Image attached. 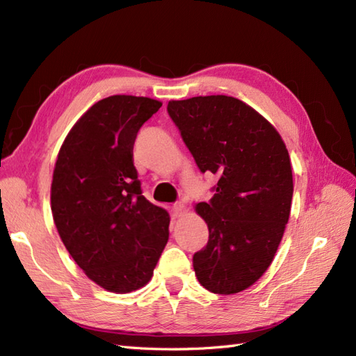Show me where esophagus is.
<instances>
[{"mask_svg":"<svg viewBox=\"0 0 356 356\" xmlns=\"http://www.w3.org/2000/svg\"><path fill=\"white\" fill-rule=\"evenodd\" d=\"M184 209H185L184 203H180V202L174 203V205H172V214H174V216H180V214L184 213Z\"/></svg>","mask_w":356,"mask_h":356,"instance_id":"esophagus-1","label":"esophagus"}]
</instances>
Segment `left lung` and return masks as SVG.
<instances>
[{
	"label": "left lung",
	"mask_w": 356,
	"mask_h": 356,
	"mask_svg": "<svg viewBox=\"0 0 356 356\" xmlns=\"http://www.w3.org/2000/svg\"><path fill=\"white\" fill-rule=\"evenodd\" d=\"M166 110L199 170L218 176L214 197L195 207L209 229L193 257L195 275L214 293L245 291L274 260L289 220V153L275 128L232 96L170 101Z\"/></svg>",
	"instance_id": "left-lung-1"
}]
</instances>
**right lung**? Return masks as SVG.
<instances>
[{"label": "right lung", "mask_w": 356, "mask_h": 356, "mask_svg": "<svg viewBox=\"0 0 356 356\" xmlns=\"http://www.w3.org/2000/svg\"><path fill=\"white\" fill-rule=\"evenodd\" d=\"M162 107L142 96L96 102L63 143L51 180V213L67 251L104 289L145 286L168 241L170 216L142 195L133 147Z\"/></svg>", "instance_id": "right-lung-1"}]
</instances>
